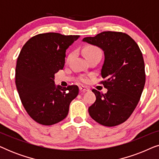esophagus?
Returning a JSON list of instances; mask_svg holds the SVG:
<instances>
[{
  "label": "esophagus",
  "mask_w": 159,
  "mask_h": 159,
  "mask_svg": "<svg viewBox=\"0 0 159 159\" xmlns=\"http://www.w3.org/2000/svg\"><path fill=\"white\" fill-rule=\"evenodd\" d=\"M90 90L88 88H85V87H83V86H80V91L82 93H84V92H88Z\"/></svg>",
  "instance_id": "obj_1"
}]
</instances>
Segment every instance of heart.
Here are the masks:
<instances>
[{
  "mask_svg": "<svg viewBox=\"0 0 159 159\" xmlns=\"http://www.w3.org/2000/svg\"><path fill=\"white\" fill-rule=\"evenodd\" d=\"M83 52H84V56H85L86 58L90 57V56H93V55H95V54H96V53H101V50H100L97 46H95V45H86V46L84 48ZM72 56H73L72 52L70 53H69L68 56H67V57H66L67 61H69L71 60V58H72ZM82 80H83L84 82L86 81L85 79H83Z\"/></svg>",
  "mask_w": 159,
  "mask_h": 159,
  "instance_id": "heart-1",
  "label": "heart"
}]
</instances>
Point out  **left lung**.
<instances>
[{
	"label": "left lung",
	"instance_id": "8db88e82",
	"mask_svg": "<svg viewBox=\"0 0 159 159\" xmlns=\"http://www.w3.org/2000/svg\"><path fill=\"white\" fill-rule=\"evenodd\" d=\"M103 49L105 59L101 82L108 89L105 94L92 91L96 100L88 108L90 116L100 125L114 127L131 116L141 97L145 82L143 54L127 34L107 31L82 40Z\"/></svg>",
	"mask_w": 159,
	"mask_h": 159
}]
</instances>
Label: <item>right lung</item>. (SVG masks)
Listing matches in <instances>:
<instances>
[{
	"mask_svg": "<svg viewBox=\"0 0 159 159\" xmlns=\"http://www.w3.org/2000/svg\"><path fill=\"white\" fill-rule=\"evenodd\" d=\"M79 35L56 32L37 34L24 45L18 56L15 82L21 103L31 118L52 125L66 118L79 88L54 84V75L63 69L66 50Z\"/></svg>",
	"mask_w": 159,
	"mask_h": 159,
	"instance_id": "obj_1",
	"label": "right lung"
}]
</instances>
